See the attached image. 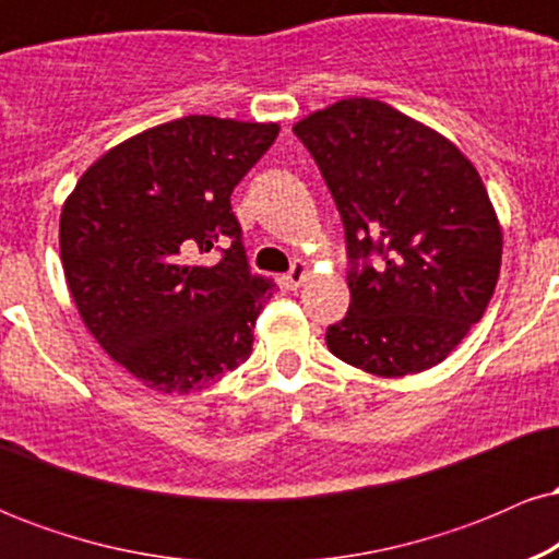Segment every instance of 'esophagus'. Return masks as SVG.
Returning a JSON list of instances; mask_svg holds the SVG:
<instances>
[{
    "label": "esophagus",
    "instance_id": "obj_1",
    "mask_svg": "<svg viewBox=\"0 0 559 559\" xmlns=\"http://www.w3.org/2000/svg\"><path fill=\"white\" fill-rule=\"evenodd\" d=\"M305 275H307V265L301 260H294V265L288 267V273L284 275V284H286V288H299L301 286V281H305Z\"/></svg>",
    "mask_w": 559,
    "mask_h": 559
}]
</instances>
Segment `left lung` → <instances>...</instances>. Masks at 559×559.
Wrapping results in <instances>:
<instances>
[{
	"label": "left lung",
	"mask_w": 559,
	"mask_h": 559,
	"mask_svg": "<svg viewBox=\"0 0 559 559\" xmlns=\"http://www.w3.org/2000/svg\"><path fill=\"white\" fill-rule=\"evenodd\" d=\"M344 223L349 310L329 325L338 360L376 376L439 365L478 323L502 265L480 176L452 141L378 99L299 120Z\"/></svg>",
	"instance_id": "8db88e82"
}]
</instances>
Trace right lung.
<instances>
[{
	"label": "right lung",
	"mask_w": 559,
	"mask_h": 559,
	"mask_svg": "<svg viewBox=\"0 0 559 559\" xmlns=\"http://www.w3.org/2000/svg\"><path fill=\"white\" fill-rule=\"evenodd\" d=\"M275 123L186 115L102 155L60 217L68 288L102 349L163 394L221 381L252 355L273 297L249 267L230 194ZM217 251L213 266L191 257Z\"/></svg>",
	"instance_id": "1"
}]
</instances>
